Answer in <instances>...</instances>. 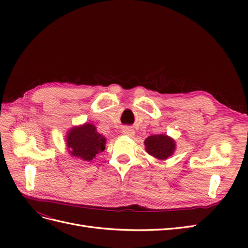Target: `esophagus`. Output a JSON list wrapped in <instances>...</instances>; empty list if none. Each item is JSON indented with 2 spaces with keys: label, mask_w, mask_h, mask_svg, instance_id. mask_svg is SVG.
<instances>
[{
  "label": "esophagus",
  "mask_w": 248,
  "mask_h": 248,
  "mask_svg": "<svg viewBox=\"0 0 248 248\" xmlns=\"http://www.w3.org/2000/svg\"><path fill=\"white\" fill-rule=\"evenodd\" d=\"M122 132H123L124 136L129 137V138H132L134 136V133H136L132 128H130V127H124Z\"/></svg>",
  "instance_id": "1"
}]
</instances>
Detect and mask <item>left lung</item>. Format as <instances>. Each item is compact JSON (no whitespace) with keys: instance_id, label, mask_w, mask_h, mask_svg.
I'll return each instance as SVG.
<instances>
[{"instance_id":"obj_1","label":"left lung","mask_w":248,"mask_h":248,"mask_svg":"<svg viewBox=\"0 0 248 248\" xmlns=\"http://www.w3.org/2000/svg\"><path fill=\"white\" fill-rule=\"evenodd\" d=\"M148 154L158 160H166L176 151V141L167 134H154L148 137L145 141Z\"/></svg>"}]
</instances>
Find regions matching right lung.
<instances>
[{"mask_svg": "<svg viewBox=\"0 0 248 248\" xmlns=\"http://www.w3.org/2000/svg\"><path fill=\"white\" fill-rule=\"evenodd\" d=\"M67 151L72 157L84 161H91L106 149L107 139L97 132L96 126L85 123L73 126L65 137Z\"/></svg>", "mask_w": 248, "mask_h": 248, "instance_id": "right-lung-1", "label": "right lung"}]
</instances>
